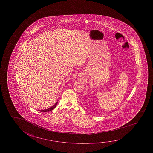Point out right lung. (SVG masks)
I'll return each instance as SVG.
<instances>
[{
  "mask_svg": "<svg viewBox=\"0 0 153 153\" xmlns=\"http://www.w3.org/2000/svg\"><path fill=\"white\" fill-rule=\"evenodd\" d=\"M58 102H56L55 103V105L52 106V107H51L50 108H48V109H45V110H39V111H40L41 112H48V111H51V110H53V109H54L55 107H56V105H57V103H58Z\"/></svg>",
  "mask_w": 153,
  "mask_h": 153,
  "instance_id": "1",
  "label": "right lung"
}]
</instances>
